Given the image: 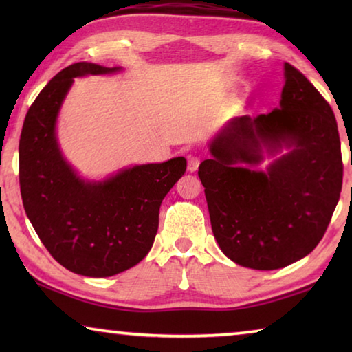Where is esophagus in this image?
Returning a JSON list of instances; mask_svg holds the SVG:
<instances>
[{"mask_svg": "<svg viewBox=\"0 0 352 352\" xmlns=\"http://www.w3.org/2000/svg\"><path fill=\"white\" fill-rule=\"evenodd\" d=\"M199 164H200V157H197V155H190V157L188 158V169L190 172L197 170Z\"/></svg>", "mask_w": 352, "mask_h": 352, "instance_id": "1", "label": "esophagus"}]
</instances>
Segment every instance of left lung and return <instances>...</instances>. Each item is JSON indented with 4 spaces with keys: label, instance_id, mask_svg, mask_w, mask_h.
Here are the masks:
<instances>
[{
    "label": "left lung",
    "instance_id": "left-lung-1",
    "mask_svg": "<svg viewBox=\"0 0 352 352\" xmlns=\"http://www.w3.org/2000/svg\"><path fill=\"white\" fill-rule=\"evenodd\" d=\"M279 109L239 116L211 142L199 166L212 233L225 256L254 270L305 258L323 239L340 199L343 162L337 121L307 77L284 65ZM289 154L254 171L265 146ZM247 164V166H241Z\"/></svg>",
    "mask_w": 352,
    "mask_h": 352
}]
</instances>
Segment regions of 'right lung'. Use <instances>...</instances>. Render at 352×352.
Listing matches in <instances>:
<instances>
[{
  "label": "right lung",
  "mask_w": 352,
  "mask_h": 352,
  "mask_svg": "<svg viewBox=\"0 0 352 352\" xmlns=\"http://www.w3.org/2000/svg\"><path fill=\"white\" fill-rule=\"evenodd\" d=\"M119 68L73 63L29 107L20 136V190L35 233L58 264L77 275H118L146 258L160 206L186 170V160L141 164L104 182H85L65 162L56 138L58 110L74 77Z\"/></svg>",
  "instance_id": "obj_1"
}]
</instances>
